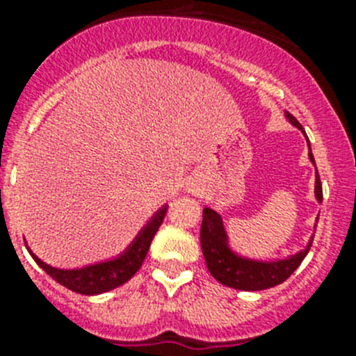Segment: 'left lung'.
I'll return each mask as SVG.
<instances>
[{"label":"left lung","instance_id":"obj_1","mask_svg":"<svg viewBox=\"0 0 356 356\" xmlns=\"http://www.w3.org/2000/svg\"><path fill=\"white\" fill-rule=\"evenodd\" d=\"M285 118L289 119L292 127L301 130L305 134L303 127L296 121L289 112H285ZM308 143V139H307ZM310 147V143H308ZM308 159L316 168L312 149L308 151ZM317 203H323V187H321L319 172L316 168V188H314ZM319 219V217H317ZM201 250L205 257L207 267L210 275L226 287L237 289V291H264L276 285L284 284L285 280L300 267L307 253L310 251L314 237H310L307 248L298 251L296 254L285 257V259L260 260L250 259L244 254H238L229 248V238L226 234L225 222H222L221 213L216 212L210 207L203 209V222H201Z\"/></svg>","mask_w":356,"mask_h":356}]
</instances>
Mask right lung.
I'll use <instances>...</instances> for the list:
<instances>
[{
  "instance_id": "add662e5",
  "label": "right lung",
  "mask_w": 356,
  "mask_h": 356,
  "mask_svg": "<svg viewBox=\"0 0 356 356\" xmlns=\"http://www.w3.org/2000/svg\"><path fill=\"white\" fill-rule=\"evenodd\" d=\"M165 212H168V205H163L162 209L156 210L151 216L149 221L146 222V226L128 244L127 250L119 253L118 257L102 260V262L96 264H89V266L74 267V269L53 267L49 264L42 262L30 248H26L31 257H33V260L39 264V267H42L44 271L48 273L55 282L67 287L69 291L85 296L103 294V292H108L112 289H118L119 285L127 284L128 280L139 271L144 259H146L147 250L151 246V241H153L160 225H162L163 217H165Z\"/></svg>"
}]
</instances>
